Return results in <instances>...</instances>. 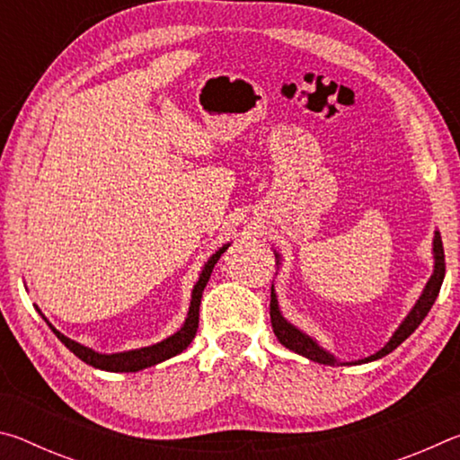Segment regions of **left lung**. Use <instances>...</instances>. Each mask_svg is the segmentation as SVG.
Instances as JSON below:
<instances>
[{"label": "left lung", "mask_w": 460, "mask_h": 460, "mask_svg": "<svg viewBox=\"0 0 460 460\" xmlns=\"http://www.w3.org/2000/svg\"><path fill=\"white\" fill-rule=\"evenodd\" d=\"M432 252H434V274L428 279V284L424 288V292L420 294L418 302L414 305V308L410 310V314L403 318V323L398 326V331L394 332V337L389 339L387 345L377 351L376 355L371 357H365V359L355 361V365H361V363H367V361H376L381 359V357H385L394 351V349H398L403 341H406L411 332H414L420 323L424 321L426 314L430 313V308L434 305L436 296L440 292V286H442V279H445V249H442V239H440V233L436 231L434 233V243H432ZM278 263H279V255L276 253ZM270 318H271V329H274V334L278 337V341L282 342L286 349H290V351L298 353L302 357H306L310 361H316L321 365H337L339 361L334 359V357L324 351L323 347H318V342L314 339H310L308 334L302 332L300 329H296L294 324H290L279 313V306H278V298H276V292H274V286H271V300H270ZM341 365H349V363H341Z\"/></svg>", "instance_id": "obj_1"}]
</instances>
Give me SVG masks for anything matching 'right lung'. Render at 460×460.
<instances>
[{"instance_id":"obj_1","label":"right lung","mask_w":460,"mask_h":460,"mask_svg":"<svg viewBox=\"0 0 460 460\" xmlns=\"http://www.w3.org/2000/svg\"><path fill=\"white\" fill-rule=\"evenodd\" d=\"M227 247H229V243L223 245L219 252H215L211 258H208V261L205 263V268H202L200 276H199V282L194 284V290H192V300H190L189 316H186V321L181 326V331H176L172 337H168L164 341L155 342V345L134 349V351L103 355V353H97V351H93V349L81 345V342H76L73 339L65 337V334L54 329V326L49 321H46L44 316L42 318H44L46 323H49L52 332L57 334V337L60 339V342H65V347L68 349V351H73L76 357H79L81 361H84L87 365H93V367H95V369L113 371V373H131V371H139V369L152 367V365H158L162 361L170 359V357L182 353L184 349L192 342L194 334H197V329H199V306H200L202 290H205L208 278H211V274H213L215 263L219 261L221 253H225V249H227Z\"/></svg>"}]
</instances>
